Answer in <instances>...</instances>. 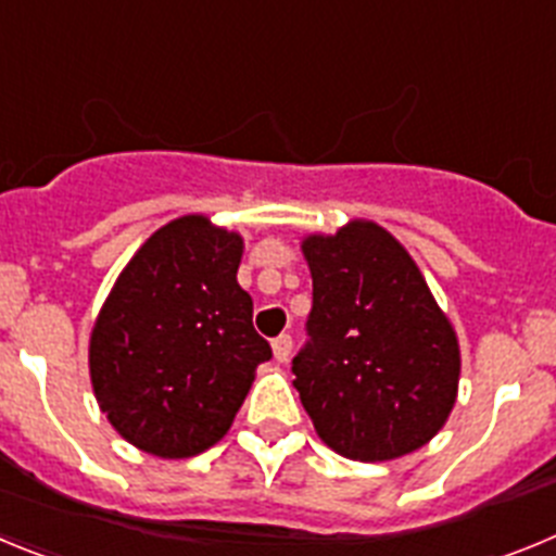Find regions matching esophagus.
<instances>
[{"mask_svg":"<svg viewBox=\"0 0 556 556\" xmlns=\"http://www.w3.org/2000/svg\"><path fill=\"white\" fill-rule=\"evenodd\" d=\"M273 353L278 362H289V356H292V337L289 333H281V337L273 339Z\"/></svg>","mask_w":556,"mask_h":556,"instance_id":"esophagus-1","label":"esophagus"}]
</instances>
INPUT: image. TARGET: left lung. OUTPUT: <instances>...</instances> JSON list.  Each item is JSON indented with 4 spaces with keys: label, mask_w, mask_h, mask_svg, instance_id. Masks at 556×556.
I'll list each match as a JSON object with an SVG mask.
<instances>
[{
    "label": "left lung",
    "mask_w": 556,
    "mask_h": 556,
    "mask_svg": "<svg viewBox=\"0 0 556 556\" xmlns=\"http://www.w3.org/2000/svg\"><path fill=\"white\" fill-rule=\"evenodd\" d=\"M312 269L308 342L294 390L323 443L358 462L412 454L443 429L459 387V342L406 248L353 219L303 239Z\"/></svg>",
    "instance_id": "left-lung-1"
}]
</instances>
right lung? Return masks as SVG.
Returning a JSON list of instances; mask_svg holds the SVG:
<instances>
[{
  "label": "right lung",
  "instance_id": "obj_1",
  "mask_svg": "<svg viewBox=\"0 0 556 556\" xmlns=\"http://www.w3.org/2000/svg\"><path fill=\"white\" fill-rule=\"evenodd\" d=\"M242 248L208 217L172 219L127 262L97 317V404L147 454L186 459L219 443L273 356L236 281Z\"/></svg>",
  "mask_w": 556,
  "mask_h": 556
}]
</instances>
